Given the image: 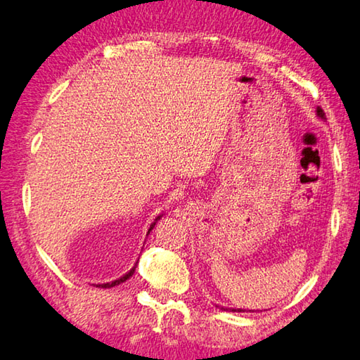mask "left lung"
I'll list each match as a JSON object with an SVG mask.
<instances>
[{"label":"left lung","mask_w":360,"mask_h":360,"mask_svg":"<svg viewBox=\"0 0 360 360\" xmlns=\"http://www.w3.org/2000/svg\"><path fill=\"white\" fill-rule=\"evenodd\" d=\"M317 117H321L322 120H325V113H323V110L321 107H317ZM221 309H224L226 311V307H221ZM232 311H238V312H242V309H232Z\"/></svg>","instance_id":"left-lung-1"}]
</instances>
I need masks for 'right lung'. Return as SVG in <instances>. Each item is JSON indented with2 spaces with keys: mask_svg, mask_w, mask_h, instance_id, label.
<instances>
[{
  "mask_svg": "<svg viewBox=\"0 0 360 360\" xmlns=\"http://www.w3.org/2000/svg\"><path fill=\"white\" fill-rule=\"evenodd\" d=\"M160 218H162V216H157V219H155V222L160 219ZM155 222H152V224H150V227H149V232H147V233H150V231L153 229V227H155ZM134 271H136V266L133 267V269H131L129 272H127V274H124V276L123 277H120V278H117V281H113V282H107V283H99V285H96V287H99V288H112V287H115V285H120V283H123V282H127L128 281V278L131 277V276H133V274H134Z\"/></svg>",
  "mask_w": 360,
  "mask_h": 360,
  "instance_id": "1",
  "label": "right lung"
}]
</instances>
